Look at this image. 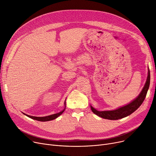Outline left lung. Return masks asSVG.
<instances>
[{"mask_svg":"<svg viewBox=\"0 0 156 156\" xmlns=\"http://www.w3.org/2000/svg\"><path fill=\"white\" fill-rule=\"evenodd\" d=\"M150 71H148V76L145 86L144 87L142 92H140L136 99L131 103L126 105L123 107L119 108L116 110L113 111H99L92 108L91 106V109L92 112L95 114L96 115L99 116L104 119H107L110 120H116L119 119L123 118L126 117L131 114L135 112L143 103L145 98L146 97L147 91H148L149 85H150Z\"/></svg>","mask_w":156,"mask_h":156,"instance_id":"obj_1","label":"left lung"}]
</instances>
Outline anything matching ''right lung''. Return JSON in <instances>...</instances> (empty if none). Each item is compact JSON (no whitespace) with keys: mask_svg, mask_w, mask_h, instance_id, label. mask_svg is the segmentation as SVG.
<instances>
[{"mask_svg":"<svg viewBox=\"0 0 156 156\" xmlns=\"http://www.w3.org/2000/svg\"><path fill=\"white\" fill-rule=\"evenodd\" d=\"M64 104L66 105V102H64ZM65 110V108L63 111H61L59 113H57V114H52V115H50V116H44V117H35V116H29V115H27V114H24V115H26L27 116L33 119H35V120H37V121H51V120H53L55 118H57L58 116H59L61 114H62V113Z\"/></svg>","mask_w":156,"mask_h":156,"instance_id":"1","label":"right lung"}]
</instances>
